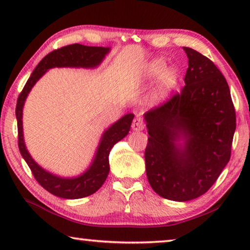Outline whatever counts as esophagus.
I'll use <instances>...</instances> for the list:
<instances>
[{"mask_svg": "<svg viewBox=\"0 0 250 250\" xmlns=\"http://www.w3.org/2000/svg\"><path fill=\"white\" fill-rule=\"evenodd\" d=\"M145 121H143V119L141 117H137L134 118V120L132 122V130L134 131H142L143 129H145Z\"/></svg>", "mask_w": 250, "mask_h": 250, "instance_id": "obj_1", "label": "esophagus"}]
</instances>
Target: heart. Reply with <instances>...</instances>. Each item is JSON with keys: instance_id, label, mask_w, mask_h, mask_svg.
<instances>
[{"instance_id": "1", "label": "heart", "mask_w": 250, "mask_h": 250, "mask_svg": "<svg viewBox=\"0 0 250 250\" xmlns=\"http://www.w3.org/2000/svg\"><path fill=\"white\" fill-rule=\"evenodd\" d=\"M143 76L146 79L159 77L154 97L156 100H163L176 88L180 73L174 67L167 68V62L163 58H155L146 64V68L143 69Z\"/></svg>"}]
</instances>
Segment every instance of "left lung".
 Returning <instances> with one entry per match:
<instances>
[{"mask_svg": "<svg viewBox=\"0 0 250 250\" xmlns=\"http://www.w3.org/2000/svg\"><path fill=\"white\" fill-rule=\"evenodd\" d=\"M185 86L145 113L147 181L167 200L200 197L230 159L236 115L229 87L214 62L189 47Z\"/></svg>", "mask_w": 250, "mask_h": 250, "instance_id": "left-lung-1", "label": "left lung"}]
</instances>
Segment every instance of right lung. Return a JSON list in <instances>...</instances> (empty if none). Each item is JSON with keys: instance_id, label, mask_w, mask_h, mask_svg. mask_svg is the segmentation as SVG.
<instances>
[{"instance_id": "1", "label": "right lung", "mask_w": 250, "mask_h": 250, "mask_svg": "<svg viewBox=\"0 0 250 250\" xmlns=\"http://www.w3.org/2000/svg\"><path fill=\"white\" fill-rule=\"evenodd\" d=\"M110 47H96L84 46L82 44H73L65 47L53 50L52 53L42 59L39 65L28 78L16 104V119L19 130V149L23 159L26 161L34 177L43 188L53 195L77 200L89 196L96 193L103 186L109 174V153L117 142L122 140L129 133L131 124L134 118L133 113H126L119 120L112 124L101 135L100 142L97 147L94 160L89 167L78 176L64 177L59 176L42 167L35 162L26 149L23 134V108L25 100L39 80L50 68L55 67H73V68H97L110 52Z\"/></svg>"}]
</instances>
